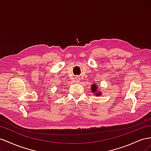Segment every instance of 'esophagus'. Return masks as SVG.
Listing matches in <instances>:
<instances>
[{
    "mask_svg": "<svg viewBox=\"0 0 151 151\" xmlns=\"http://www.w3.org/2000/svg\"><path fill=\"white\" fill-rule=\"evenodd\" d=\"M75 81H76V82H80V76H76V77H75Z\"/></svg>",
    "mask_w": 151,
    "mask_h": 151,
    "instance_id": "1",
    "label": "esophagus"
}]
</instances>
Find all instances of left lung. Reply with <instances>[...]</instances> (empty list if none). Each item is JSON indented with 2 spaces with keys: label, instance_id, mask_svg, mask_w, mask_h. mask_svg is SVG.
I'll use <instances>...</instances> for the list:
<instances>
[{
  "label": "left lung",
  "instance_id": "8db88e82",
  "mask_svg": "<svg viewBox=\"0 0 151 151\" xmlns=\"http://www.w3.org/2000/svg\"><path fill=\"white\" fill-rule=\"evenodd\" d=\"M97 85H92V88H91V90H92V92H97ZM96 96H101V93H96Z\"/></svg>",
  "mask_w": 151,
  "mask_h": 151
}]
</instances>
